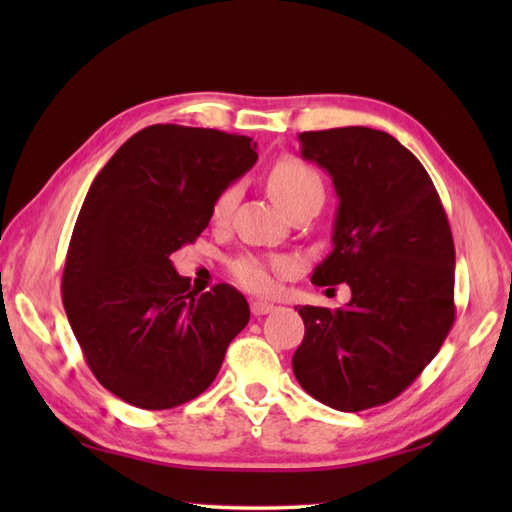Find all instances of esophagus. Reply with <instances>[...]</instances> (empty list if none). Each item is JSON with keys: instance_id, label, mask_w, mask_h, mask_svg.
<instances>
[{"instance_id": "esophagus-1", "label": "esophagus", "mask_w": 512, "mask_h": 512, "mask_svg": "<svg viewBox=\"0 0 512 512\" xmlns=\"http://www.w3.org/2000/svg\"><path fill=\"white\" fill-rule=\"evenodd\" d=\"M273 310H275V306L268 301H250V312H253L255 317H264V314L273 312Z\"/></svg>"}]
</instances>
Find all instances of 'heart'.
Wrapping results in <instances>:
<instances>
[{
  "mask_svg": "<svg viewBox=\"0 0 512 512\" xmlns=\"http://www.w3.org/2000/svg\"><path fill=\"white\" fill-rule=\"evenodd\" d=\"M268 191L273 200L288 215L308 202H323L325 187L319 171L310 167L301 158L286 156L277 160L268 173ZM239 198V187L231 184L217 195L211 206V220L215 224H224L231 217ZM295 270V262L288 257H255V255H237L228 262V273L239 286L255 292V295H268L277 288V279L290 275Z\"/></svg>",
  "mask_w": 512,
  "mask_h": 512,
  "instance_id": "1",
  "label": "heart"
}]
</instances>
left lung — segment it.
I'll list each match as a JSON object with an SVG mask.
<instances>
[{
	"label": "left lung",
	"mask_w": 512,
	"mask_h": 512,
	"mask_svg": "<svg viewBox=\"0 0 512 512\" xmlns=\"http://www.w3.org/2000/svg\"><path fill=\"white\" fill-rule=\"evenodd\" d=\"M301 156L332 176V253L312 284H347L345 308L301 306L292 356L299 385L323 405L363 411L400 396L455 321V246L427 169L394 136L369 127L303 132Z\"/></svg>",
	"instance_id": "left-lung-1"
}]
</instances>
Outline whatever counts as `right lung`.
Wrapping results in <instances>:
<instances>
[{
    "mask_svg": "<svg viewBox=\"0 0 512 512\" xmlns=\"http://www.w3.org/2000/svg\"><path fill=\"white\" fill-rule=\"evenodd\" d=\"M253 138L151 125L99 171L76 217L63 308L96 380L140 409H171L209 387L246 328L244 295L191 290L171 255L209 226L220 191L255 165Z\"/></svg>",
    "mask_w": 512,
    "mask_h": 512,
    "instance_id": "right-lung-1",
    "label": "right lung"
}]
</instances>
